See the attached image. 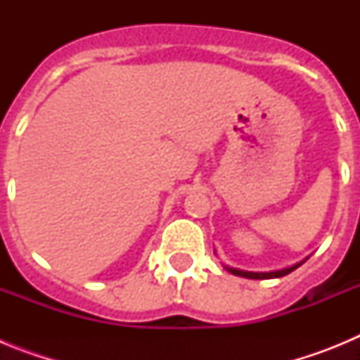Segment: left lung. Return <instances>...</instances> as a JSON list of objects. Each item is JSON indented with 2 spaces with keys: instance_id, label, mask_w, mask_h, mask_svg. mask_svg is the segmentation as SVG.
Here are the masks:
<instances>
[{
  "instance_id": "8db88e82",
  "label": "left lung",
  "mask_w": 360,
  "mask_h": 360,
  "mask_svg": "<svg viewBox=\"0 0 360 360\" xmlns=\"http://www.w3.org/2000/svg\"><path fill=\"white\" fill-rule=\"evenodd\" d=\"M307 259H308V257H307ZM307 259L295 263V265H292V266H287V269L270 270V272H250V270L234 269V266H227V265H224V269L227 270V272H231V274L240 276V278H247V279H274V278H283V276L290 274L292 270H295V269H297V266L303 265V263L307 262Z\"/></svg>"
}]
</instances>
